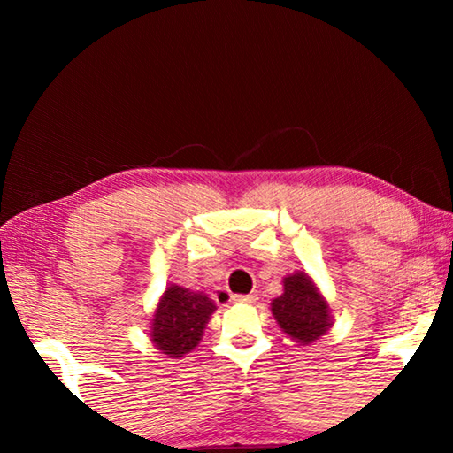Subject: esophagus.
Wrapping results in <instances>:
<instances>
[{
	"instance_id": "obj_1",
	"label": "esophagus",
	"mask_w": 453,
	"mask_h": 453,
	"mask_svg": "<svg viewBox=\"0 0 453 453\" xmlns=\"http://www.w3.org/2000/svg\"><path fill=\"white\" fill-rule=\"evenodd\" d=\"M232 300L235 303H256L257 296L256 294H248V296H232Z\"/></svg>"
}]
</instances>
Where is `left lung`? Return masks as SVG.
I'll return each mask as SVG.
<instances>
[{"mask_svg": "<svg viewBox=\"0 0 453 453\" xmlns=\"http://www.w3.org/2000/svg\"><path fill=\"white\" fill-rule=\"evenodd\" d=\"M272 313L281 332L308 346L332 327L329 303L308 272L297 270L283 278V294L272 300Z\"/></svg>", "mask_w": 453, "mask_h": 453, "instance_id": "left-lung-1", "label": "left lung"}]
</instances>
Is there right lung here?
<instances>
[{
	"label": "right lung",
	"mask_w": 453,
	"mask_h": 453,
	"mask_svg": "<svg viewBox=\"0 0 453 453\" xmlns=\"http://www.w3.org/2000/svg\"><path fill=\"white\" fill-rule=\"evenodd\" d=\"M216 308V302L203 291L172 283L151 316L150 340L167 357L180 359L202 342L203 329Z\"/></svg>",
	"instance_id": "obj_1"
}]
</instances>
